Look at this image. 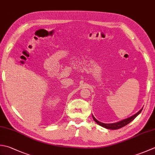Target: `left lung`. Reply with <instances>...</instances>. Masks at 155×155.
<instances>
[{"label":"left lung","instance_id":"left-lung-1","mask_svg":"<svg viewBox=\"0 0 155 155\" xmlns=\"http://www.w3.org/2000/svg\"><path fill=\"white\" fill-rule=\"evenodd\" d=\"M142 110H143V108H141V109H140L139 112H138L137 113H136L135 114H134L133 116H132V117H130L128 118H126V119L123 120H121V121L117 122V123H112V124H105V123H101V122H99L98 120H97L96 119V118H94V117L93 116V118L95 122H96V123H97L98 124H99L100 126L103 127H104V128H108V129L116 130V129H118V128H122V127L126 126L127 124H128V123H130L131 121L133 120L134 119V118H135L138 116V115H139V114L140 113V112L142 111Z\"/></svg>","mask_w":155,"mask_h":155}]
</instances>
